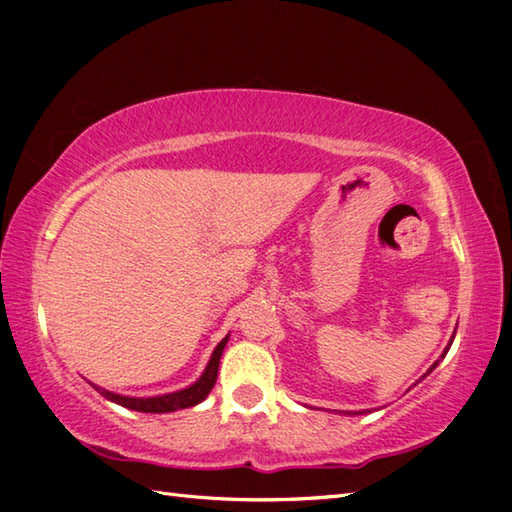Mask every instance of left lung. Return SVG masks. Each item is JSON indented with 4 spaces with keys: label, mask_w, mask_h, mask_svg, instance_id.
Listing matches in <instances>:
<instances>
[{
    "label": "left lung",
    "mask_w": 512,
    "mask_h": 512,
    "mask_svg": "<svg viewBox=\"0 0 512 512\" xmlns=\"http://www.w3.org/2000/svg\"><path fill=\"white\" fill-rule=\"evenodd\" d=\"M444 354H447V350H444ZM444 354H442L440 358H444ZM436 365H438V363H436ZM436 365H433V367H436ZM433 367H431V369H433ZM431 369H429V372H431ZM350 413H352V411H350ZM358 413H361V411H358Z\"/></svg>",
    "instance_id": "1"
}]
</instances>
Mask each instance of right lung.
Listing matches in <instances>:
<instances>
[{
    "instance_id": "right-lung-1",
    "label": "right lung",
    "mask_w": 512,
    "mask_h": 512,
    "mask_svg": "<svg viewBox=\"0 0 512 512\" xmlns=\"http://www.w3.org/2000/svg\"><path fill=\"white\" fill-rule=\"evenodd\" d=\"M226 341H228V336H226V339H222L220 343H217L215 352L211 356V361H209V365H206L204 374L200 376L198 383H193L191 387L182 389V391H173V394L156 396V398H129V396L112 394V391L101 389V387H96V385H94V389H99L107 400L116 402V405H123L127 409L143 411V413H167V411H178V409L193 407V405H198V402H202L206 396H209V391L213 389L215 378H217V369H220V358H222Z\"/></svg>"
}]
</instances>
